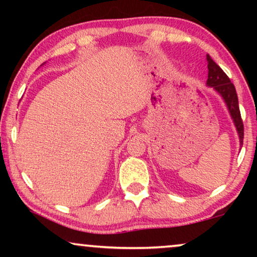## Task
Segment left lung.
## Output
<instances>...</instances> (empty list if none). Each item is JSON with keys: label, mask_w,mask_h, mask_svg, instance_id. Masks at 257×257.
<instances>
[{"label": "left lung", "mask_w": 257, "mask_h": 257, "mask_svg": "<svg viewBox=\"0 0 257 257\" xmlns=\"http://www.w3.org/2000/svg\"><path fill=\"white\" fill-rule=\"evenodd\" d=\"M207 62H208V79H207V86L213 87L222 98L224 104L228 108L231 119L236 128L238 139H240V146L243 145V122L241 119L240 107H238V99L236 90L234 84L230 82L228 76L223 72V70L213 61L209 55H207Z\"/></svg>", "instance_id": "left-lung-1"}]
</instances>
